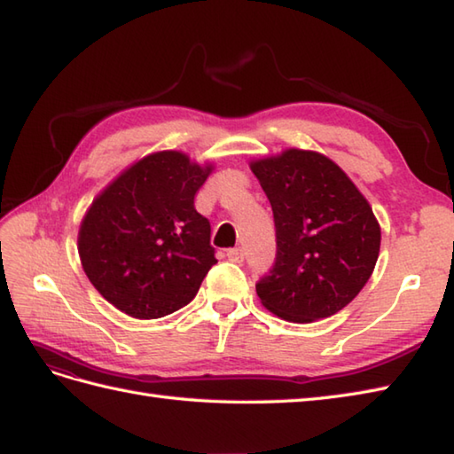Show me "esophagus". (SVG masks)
Wrapping results in <instances>:
<instances>
[{
  "label": "esophagus",
  "mask_w": 454,
  "mask_h": 454,
  "mask_svg": "<svg viewBox=\"0 0 454 454\" xmlns=\"http://www.w3.org/2000/svg\"><path fill=\"white\" fill-rule=\"evenodd\" d=\"M226 255H228V260H232V262H244V250L242 247H230V250L226 252Z\"/></svg>",
  "instance_id": "esophagus-1"
}]
</instances>
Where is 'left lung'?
Segmentation results:
<instances>
[{
	"label": "left lung",
	"mask_w": 454,
	"mask_h": 454,
	"mask_svg": "<svg viewBox=\"0 0 454 454\" xmlns=\"http://www.w3.org/2000/svg\"><path fill=\"white\" fill-rule=\"evenodd\" d=\"M268 194L278 254L255 283L271 313L313 323L339 313L370 279L380 224L342 168L317 151L287 149L250 163Z\"/></svg>",
	"instance_id": "8db88e82"
}]
</instances>
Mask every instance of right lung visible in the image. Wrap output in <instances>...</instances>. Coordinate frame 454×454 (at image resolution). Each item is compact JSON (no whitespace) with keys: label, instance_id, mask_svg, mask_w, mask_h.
Returning <instances> with one entry per match:
<instances>
[{"label":"right lung","instance_id":"1","mask_svg":"<svg viewBox=\"0 0 454 454\" xmlns=\"http://www.w3.org/2000/svg\"><path fill=\"white\" fill-rule=\"evenodd\" d=\"M212 165L159 151L126 168L98 194L80 224L78 254L98 293L133 318H159L189 305L216 263L210 222L194 194Z\"/></svg>","mask_w":454,"mask_h":454}]
</instances>
